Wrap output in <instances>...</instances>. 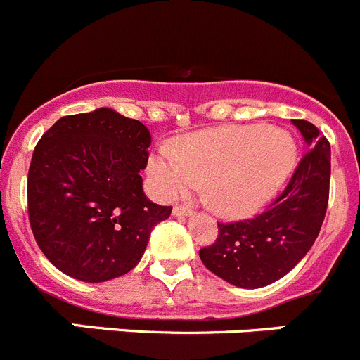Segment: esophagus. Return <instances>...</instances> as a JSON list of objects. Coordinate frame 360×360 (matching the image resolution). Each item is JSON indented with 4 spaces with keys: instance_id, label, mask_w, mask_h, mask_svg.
<instances>
[{
    "instance_id": "obj_1",
    "label": "esophagus",
    "mask_w": 360,
    "mask_h": 360,
    "mask_svg": "<svg viewBox=\"0 0 360 360\" xmlns=\"http://www.w3.org/2000/svg\"><path fill=\"white\" fill-rule=\"evenodd\" d=\"M173 214L174 216H191L193 214V209L187 207V205H174Z\"/></svg>"
}]
</instances>
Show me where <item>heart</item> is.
<instances>
[{"mask_svg":"<svg viewBox=\"0 0 360 360\" xmlns=\"http://www.w3.org/2000/svg\"><path fill=\"white\" fill-rule=\"evenodd\" d=\"M297 144L269 124L225 126L158 148L148 162L153 189L173 200L203 186L216 212L231 218L265 207L294 173Z\"/></svg>","mask_w":360,"mask_h":360,"instance_id":"b5f03b06","label":"heart"}]
</instances>
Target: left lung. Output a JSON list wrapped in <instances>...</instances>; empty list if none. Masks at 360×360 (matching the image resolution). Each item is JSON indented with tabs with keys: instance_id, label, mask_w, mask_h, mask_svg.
<instances>
[{
	"instance_id": "1",
	"label": "left lung",
	"mask_w": 360,
	"mask_h": 360,
	"mask_svg": "<svg viewBox=\"0 0 360 360\" xmlns=\"http://www.w3.org/2000/svg\"><path fill=\"white\" fill-rule=\"evenodd\" d=\"M308 151L290 182L256 218L218 224V238L200 249L212 274L240 288H262L297 265L323 225L330 195V142L308 120L294 119Z\"/></svg>"
}]
</instances>
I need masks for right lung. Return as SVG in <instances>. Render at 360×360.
Masks as SVG:
<instances>
[{"label":"right lung","instance_id":"add662e5","mask_svg":"<svg viewBox=\"0 0 360 360\" xmlns=\"http://www.w3.org/2000/svg\"><path fill=\"white\" fill-rule=\"evenodd\" d=\"M151 133L111 108L68 115L41 136L28 169V219L39 249L70 278L103 283L141 262L171 214L142 189Z\"/></svg>","mask_w":360,"mask_h":360}]
</instances>
